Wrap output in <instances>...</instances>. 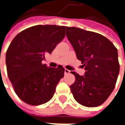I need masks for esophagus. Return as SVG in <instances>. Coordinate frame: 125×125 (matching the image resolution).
Returning a JSON list of instances; mask_svg holds the SVG:
<instances>
[{
  "instance_id": "obj_1",
  "label": "esophagus",
  "mask_w": 125,
  "mask_h": 125,
  "mask_svg": "<svg viewBox=\"0 0 125 125\" xmlns=\"http://www.w3.org/2000/svg\"><path fill=\"white\" fill-rule=\"evenodd\" d=\"M70 73V71L69 70L66 69H65V70H64V73L65 74H69Z\"/></svg>"
}]
</instances>
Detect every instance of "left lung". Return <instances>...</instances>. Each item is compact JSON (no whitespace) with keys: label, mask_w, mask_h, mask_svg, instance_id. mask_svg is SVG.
Segmentation results:
<instances>
[{"label":"left lung","mask_w":125,"mask_h":125,"mask_svg":"<svg viewBox=\"0 0 125 125\" xmlns=\"http://www.w3.org/2000/svg\"><path fill=\"white\" fill-rule=\"evenodd\" d=\"M67 38L85 70L84 76L71 72L70 85L74 99L88 107L102 105L115 88L120 72L117 49L105 37L96 32L66 27Z\"/></svg>","instance_id":"1"}]
</instances>
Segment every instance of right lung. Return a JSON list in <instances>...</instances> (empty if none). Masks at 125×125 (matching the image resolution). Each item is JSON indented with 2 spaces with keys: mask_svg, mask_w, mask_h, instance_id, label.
Returning a JSON list of instances; mask_svg holds the SVG:
<instances>
[{
  "mask_svg": "<svg viewBox=\"0 0 125 125\" xmlns=\"http://www.w3.org/2000/svg\"><path fill=\"white\" fill-rule=\"evenodd\" d=\"M65 26L35 25L18 34L6 52L8 78L17 95L31 105L52 98L64 76V68L47 67L42 62L65 37Z\"/></svg>",
  "mask_w": 125,
  "mask_h": 125,
  "instance_id": "right-lung-1",
  "label": "right lung"
}]
</instances>
